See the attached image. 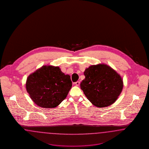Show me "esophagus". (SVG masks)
<instances>
[{"instance_id": "esophagus-1", "label": "esophagus", "mask_w": 149, "mask_h": 149, "mask_svg": "<svg viewBox=\"0 0 149 149\" xmlns=\"http://www.w3.org/2000/svg\"><path fill=\"white\" fill-rule=\"evenodd\" d=\"M75 84L76 85V86H79V85H80V82L79 81H77V82L75 83Z\"/></svg>"}]
</instances>
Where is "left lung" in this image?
I'll return each mask as SVG.
<instances>
[{"instance_id":"8db88e82","label":"left lung","mask_w":149,"mask_h":149,"mask_svg":"<svg viewBox=\"0 0 149 149\" xmlns=\"http://www.w3.org/2000/svg\"><path fill=\"white\" fill-rule=\"evenodd\" d=\"M85 78L80 88L94 106L106 107L114 103L122 91L123 81L120 75L106 64L92 65L85 69Z\"/></svg>"}]
</instances>
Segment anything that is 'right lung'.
<instances>
[{"label":"right lung","instance_id":"right-lung-1","mask_svg":"<svg viewBox=\"0 0 149 149\" xmlns=\"http://www.w3.org/2000/svg\"><path fill=\"white\" fill-rule=\"evenodd\" d=\"M71 86L70 76L53 65H43L29 75L26 83L31 99L45 108L58 106L66 98Z\"/></svg>","mask_w":149,"mask_h":149}]
</instances>
